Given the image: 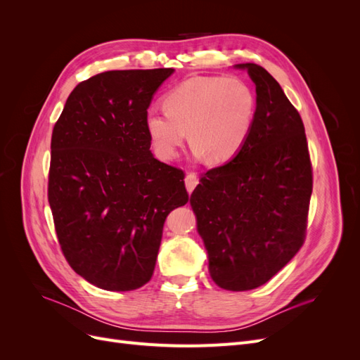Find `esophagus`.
Masks as SVG:
<instances>
[{"label": "esophagus", "instance_id": "esophagus-1", "mask_svg": "<svg viewBox=\"0 0 360 360\" xmlns=\"http://www.w3.org/2000/svg\"><path fill=\"white\" fill-rule=\"evenodd\" d=\"M184 184H186V189L189 193H192V191L195 189V186L198 184V177L195 174H188L186 179H184Z\"/></svg>", "mask_w": 360, "mask_h": 360}]
</instances>
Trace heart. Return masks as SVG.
Segmentation results:
<instances>
[{
    "mask_svg": "<svg viewBox=\"0 0 360 360\" xmlns=\"http://www.w3.org/2000/svg\"><path fill=\"white\" fill-rule=\"evenodd\" d=\"M165 112L150 111L146 129L158 153L172 158L189 136L210 163L234 158L252 127L257 97L236 76H195L174 86L162 99Z\"/></svg>",
    "mask_w": 360,
    "mask_h": 360,
    "instance_id": "obj_1",
    "label": "heart"
}]
</instances>
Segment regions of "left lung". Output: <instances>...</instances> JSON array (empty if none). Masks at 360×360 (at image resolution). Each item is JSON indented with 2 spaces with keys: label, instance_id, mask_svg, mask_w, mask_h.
Here are the masks:
<instances>
[{
  "label": "left lung",
  "instance_id": "8db88e82",
  "mask_svg": "<svg viewBox=\"0 0 360 360\" xmlns=\"http://www.w3.org/2000/svg\"><path fill=\"white\" fill-rule=\"evenodd\" d=\"M255 84L252 127L240 151L202 174L191 195L212 279L224 290L266 284L307 237L312 165L304 126L278 81L237 64Z\"/></svg>",
  "mask_w": 360,
  "mask_h": 360
}]
</instances>
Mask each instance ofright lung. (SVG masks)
I'll list each match as a JSON object with an SVG mask.
<instances>
[{"mask_svg": "<svg viewBox=\"0 0 360 360\" xmlns=\"http://www.w3.org/2000/svg\"><path fill=\"white\" fill-rule=\"evenodd\" d=\"M174 69L110 70L75 86L52 130L48 200L70 267L108 291L151 279L184 172L151 155L153 94Z\"/></svg>", "mask_w": 360, "mask_h": 360, "instance_id": "add662e5", "label": "right lung"}]
</instances>
